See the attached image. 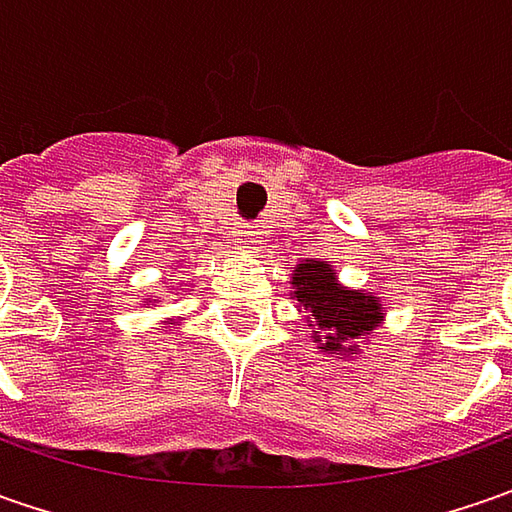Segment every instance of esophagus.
<instances>
[{
  "label": "esophagus",
  "instance_id": "1",
  "mask_svg": "<svg viewBox=\"0 0 512 512\" xmlns=\"http://www.w3.org/2000/svg\"><path fill=\"white\" fill-rule=\"evenodd\" d=\"M259 245H262L259 230H253V225L242 222L239 230H236V247H239L242 253H253V250H259Z\"/></svg>",
  "mask_w": 512,
  "mask_h": 512
}]
</instances>
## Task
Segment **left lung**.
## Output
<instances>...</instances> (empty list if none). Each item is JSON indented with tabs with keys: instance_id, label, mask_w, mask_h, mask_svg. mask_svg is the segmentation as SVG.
<instances>
[{
	"instance_id": "8db88e82",
	"label": "left lung",
	"mask_w": 512,
	"mask_h": 512,
	"mask_svg": "<svg viewBox=\"0 0 512 512\" xmlns=\"http://www.w3.org/2000/svg\"><path fill=\"white\" fill-rule=\"evenodd\" d=\"M290 299L307 313L310 339L319 353L350 362L376 327L384 325L382 296L344 287L330 262L305 259L293 267Z\"/></svg>"
}]
</instances>
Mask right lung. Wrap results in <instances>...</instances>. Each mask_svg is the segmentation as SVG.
<instances>
[{"label":"right lung","instance_id":"add662e5","mask_svg":"<svg viewBox=\"0 0 512 512\" xmlns=\"http://www.w3.org/2000/svg\"><path fill=\"white\" fill-rule=\"evenodd\" d=\"M153 305H156V299H153ZM182 319V316H179ZM179 319H170V322H165V325H179Z\"/></svg>","mask_w":512,"mask_h":512}]
</instances>
